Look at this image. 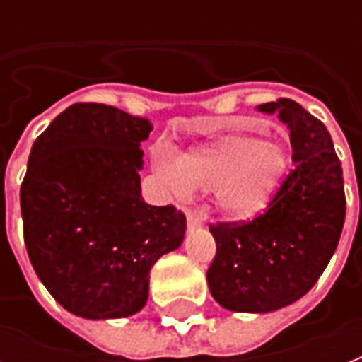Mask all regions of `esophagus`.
I'll return each instance as SVG.
<instances>
[{
    "mask_svg": "<svg viewBox=\"0 0 362 362\" xmlns=\"http://www.w3.org/2000/svg\"><path fill=\"white\" fill-rule=\"evenodd\" d=\"M204 214L201 210H187V229H197L203 226Z\"/></svg>",
    "mask_w": 362,
    "mask_h": 362,
    "instance_id": "obj_1",
    "label": "esophagus"
}]
</instances>
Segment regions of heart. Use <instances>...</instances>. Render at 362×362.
Returning a JSON list of instances; mask_svg holds the SVG:
<instances>
[{"label": "heart", "mask_w": 362, "mask_h": 362, "mask_svg": "<svg viewBox=\"0 0 362 362\" xmlns=\"http://www.w3.org/2000/svg\"><path fill=\"white\" fill-rule=\"evenodd\" d=\"M287 169V153L274 141L233 133L186 153L176 165L163 161L159 173L178 193L216 189L218 209L233 220L257 216L269 204Z\"/></svg>", "instance_id": "1"}]
</instances>
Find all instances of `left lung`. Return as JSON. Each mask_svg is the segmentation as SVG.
Masks as SVG:
<instances>
[{
  "label": "left lung",
  "instance_id": "8db88e82",
  "mask_svg": "<svg viewBox=\"0 0 362 362\" xmlns=\"http://www.w3.org/2000/svg\"><path fill=\"white\" fill-rule=\"evenodd\" d=\"M259 110H278L287 124L295 165L253 220L210 223L216 255L206 280L223 308L263 314L314 287L342 235L346 195L342 165L323 122L286 98Z\"/></svg>",
  "mask_w": 362,
  "mask_h": 362
}]
</instances>
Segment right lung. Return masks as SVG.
Listing matches in <instances>:
<instances>
[{
	"label": "right lung",
	"instance_id": "right-lung-1",
	"mask_svg": "<svg viewBox=\"0 0 362 362\" xmlns=\"http://www.w3.org/2000/svg\"><path fill=\"white\" fill-rule=\"evenodd\" d=\"M150 131L142 116L75 103L31 146L20 187L25 250L39 280L71 314H136L153 263L184 240V212L141 195V142Z\"/></svg>",
	"mask_w": 362,
	"mask_h": 362
}]
</instances>
